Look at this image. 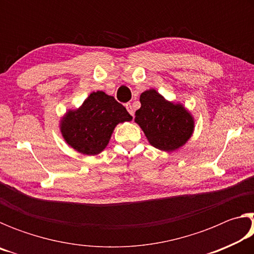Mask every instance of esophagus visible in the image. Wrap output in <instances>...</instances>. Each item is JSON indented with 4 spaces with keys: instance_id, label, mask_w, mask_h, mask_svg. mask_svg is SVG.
Returning a JSON list of instances; mask_svg holds the SVG:
<instances>
[{
    "instance_id": "obj_1",
    "label": "esophagus",
    "mask_w": 254,
    "mask_h": 254,
    "mask_svg": "<svg viewBox=\"0 0 254 254\" xmlns=\"http://www.w3.org/2000/svg\"><path fill=\"white\" fill-rule=\"evenodd\" d=\"M126 107H127V110L128 113H130L132 117H134V107H133V105L131 104V103H128V104H127Z\"/></svg>"
}]
</instances>
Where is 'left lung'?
Masks as SVG:
<instances>
[{
    "label": "left lung",
    "mask_w": 254,
    "mask_h": 254,
    "mask_svg": "<svg viewBox=\"0 0 254 254\" xmlns=\"http://www.w3.org/2000/svg\"><path fill=\"white\" fill-rule=\"evenodd\" d=\"M140 103L134 121L154 148L175 151L190 139L195 121L183 104L167 101L153 88L141 94Z\"/></svg>",
    "instance_id": "obj_1"
}]
</instances>
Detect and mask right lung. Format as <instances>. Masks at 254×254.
Returning a JSON list of instances; mask_svg holds the SVG:
<instances>
[{"label": "right lung", "instance_id": "right-lung-1", "mask_svg": "<svg viewBox=\"0 0 254 254\" xmlns=\"http://www.w3.org/2000/svg\"><path fill=\"white\" fill-rule=\"evenodd\" d=\"M126 107L102 91L91 93L78 109L68 110L60 120L64 140L85 156L101 153L109 144L115 127L130 122Z\"/></svg>", "mask_w": 254, "mask_h": 254}]
</instances>
